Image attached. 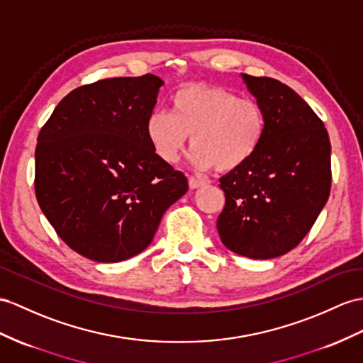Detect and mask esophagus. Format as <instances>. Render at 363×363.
I'll list each match as a JSON object with an SVG mask.
<instances>
[{
	"instance_id": "1",
	"label": "esophagus",
	"mask_w": 363,
	"mask_h": 363,
	"mask_svg": "<svg viewBox=\"0 0 363 363\" xmlns=\"http://www.w3.org/2000/svg\"><path fill=\"white\" fill-rule=\"evenodd\" d=\"M188 183H189V188L191 189H197V188H201V186H205V184H206L205 180L196 179V177H192V175L188 179Z\"/></svg>"
}]
</instances>
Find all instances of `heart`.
I'll use <instances>...</instances> for the list:
<instances>
[{
    "label": "heart",
    "mask_w": 363,
    "mask_h": 363,
    "mask_svg": "<svg viewBox=\"0 0 363 363\" xmlns=\"http://www.w3.org/2000/svg\"><path fill=\"white\" fill-rule=\"evenodd\" d=\"M154 152L179 160L191 135V160L199 169L231 172L248 163L267 134V113L251 96L220 86L184 84L171 96V113L157 111L146 123Z\"/></svg>",
    "instance_id": "1"
}]
</instances>
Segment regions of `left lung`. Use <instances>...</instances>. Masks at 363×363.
<instances>
[{"mask_svg":"<svg viewBox=\"0 0 363 363\" xmlns=\"http://www.w3.org/2000/svg\"><path fill=\"white\" fill-rule=\"evenodd\" d=\"M267 113L251 160L220 179L225 208L217 229L228 250L274 259L303 240L331 191V143L323 121L289 86L243 74Z\"/></svg>","mask_w":363,"mask_h":363,"instance_id":"left-lung-1","label":"left lung"}]
</instances>
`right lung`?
Segmentation results:
<instances>
[{
	"mask_svg": "<svg viewBox=\"0 0 363 363\" xmlns=\"http://www.w3.org/2000/svg\"><path fill=\"white\" fill-rule=\"evenodd\" d=\"M162 78H106L58 103L38 134L35 196L58 237L86 259L115 263L152 242L188 191L146 134Z\"/></svg>",
	"mask_w": 363,
	"mask_h": 363,
	"instance_id": "1",
	"label": "right lung"
}]
</instances>
